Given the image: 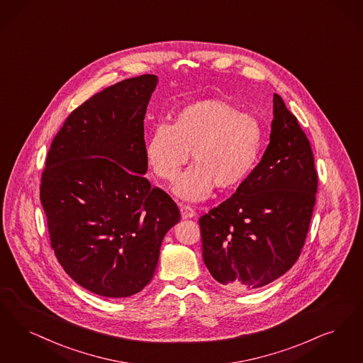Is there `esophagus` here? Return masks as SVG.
Wrapping results in <instances>:
<instances>
[{"label":"esophagus","instance_id":"34e87169","mask_svg":"<svg viewBox=\"0 0 363 363\" xmlns=\"http://www.w3.org/2000/svg\"><path fill=\"white\" fill-rule=\"evenodd\" d=\"M181 216L182 218H191L196 216V212L189 205H181Z\"/></svg>","mask_w":363,"mask_h":363}]
</instances>
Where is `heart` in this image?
I'll list each match as a JSON object with an SVG mask.
<instances>
[{
    "mask_svg": "<svg viewBox=\"0 0 363 363\" xmlns=\"http://www.w3.org/2000/svg\"><path fill=\"white\" fill-rule=\"evenodd\" d=\"M262 150L259 121L225 100L191 102L175 115L174 124H158L145 145L152 172L173 182L188 163H194L175 185V194L197 201L213 186L239 188L254 170Z\"/></svg>",
    "mask_w": 363,
    "mask_h": 363,
    "instance_id": "1",
    "label": "heart"
}]
</instances>
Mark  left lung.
<instances>
[{"mask_svg": "<svg viewBox=\"0 0 363 363\" xmlns=\"http://www.w3.org/2000/svg\"><path fill=\"white\" fill-rule=\"evenodd\" d=\"M270 143L233 196L199 220L203 258L228 289L262 288L298 259L316 203L311 143L284 100L273 97Z\"/></svg>", "mask_w": 363, "mask_h": 363, "instance_id": "left-lung-1", "label": "left lung"}]
</instances>
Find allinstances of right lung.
<instances>
[{
  "label": "right lung",
  "mask_w": 363,
  "mask_h": 363,
  "mask_svg": "<svg viewBox=\"0 0 363 363\" xmlns=\"http://www.w3.org/2000/svg\"><path fill=\"white\" fill-rule=\"evenodd\" d=\"M158 77L117 82L74 109L54 138L40 201L63 270L99 296L130 297L151 281L179 209L147 173L145 116Z\"/></svg>",
  "instance_id": "obj_1"
}]
</instances>
